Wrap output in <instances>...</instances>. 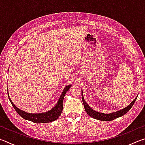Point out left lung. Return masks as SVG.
Wrapping results in <instances>:
<instances>
[{
	"instance_id": "obj_1",
	"label": "left lung",
	"mask_w": 145,
	"mask_h": 145,
	"mask_svg": "<svg viewBox=\"0 0 145 145\" xmlns=\"http://www.w3.org/2000/svg\"><path fill=\"white\" fill-rule=\"evenodd\" d=\"M136 99L137 98H136V99L132 101V102L129 105V106L124 108V109H123L122 110H120V111L115 112H112V113L110 114H104L101 113V112L95 111V110H93L88 105V104H86V102H85L84 97H83V93L82 92V100L83 102V104H84V109L86 110V111L87 114L91 117H92L93 118L101 120V121H112V120L116 119L117 118L123 116L124 114H125L127 112L131 109L132 105H134L135 102H136Z\"/></svg>"
}]
</instances>
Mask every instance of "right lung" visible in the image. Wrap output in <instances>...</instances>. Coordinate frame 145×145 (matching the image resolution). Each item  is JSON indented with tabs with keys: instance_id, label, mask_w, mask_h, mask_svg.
<instances>
[{
	"instance_id": "1",
	"label": "right lung",
	"mask_w": 145,
	"mask_h": 145,
	"mask_svg": "<svg viewBox=\"0 0 145 145\" xmlns=\"http://www.w3.org/2000/svg\"><path fill=\"white\" fill-rule=\"evenodd\" d=\"M71 88V85L68 86L64 89L63 91L61 94V97L59 99L58 102L56 104V106L53 108L52 109H51L50 111L48 112H43V113H37V114H32V113H28L25 111H23L20 110L18 108H17L15 105H14L13 102L11 101L10 98H9V100L11 103L12 105H13L14 109H15V111L17 112L20 116L22 118H23L24 119L29 120L36 123H48V122H52L54 120H57L59 117L60 116V115L62 112L63 111V99L64 97L65 96V94L68 91V90ZM8 97L9 94L8 92Z\"/></svg>"
}]
</instances>
